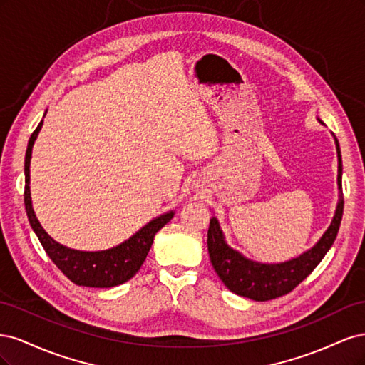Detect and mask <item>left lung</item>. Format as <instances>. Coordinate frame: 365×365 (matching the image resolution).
Masks as SVG:
<instances>
[{"label":"left lung","mask_w":365,"mask_h":365,"mask_svg":"<svg viewBox=\"0 0 365 365\" xmlns=\"http://www.w3.org/2000/svg\"><path fill=\"white\" fill-rule=\"evenodd\" d=\"M336 141L338 150V187H339V202L334 216L332 224L326 230L323 237L318 244L300 257L292 259L277 264H263L245 259L240 252L230 248L222 236V231L217 224L216 217L210 219L207 245L210 260L220 280L227 288L237 295L251 298L256 302H268L289 294L300 284L309 274H311L317 264L323 260L326 252L332 247L336 239L339 224L342 219V210H344V196H342V161L339 143Z\"/></svg>","instance_id":"1"}]
</instances>
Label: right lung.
<instances>
[{"label": "right lung", "mask_w": 365, "mask_h": 365, "mask_svg": "<svg viewBox=\"0 0 365 365\" xmlns=\"http://www.w3.org/2000/svg\"><path fill=\"white\" fill-rule=\"evenodd\" d=\"M42 121L38 128L33 130L29 140V146L26 152V189H24V204L29 216V222L35 231L41 245L48 254L51 262L63 272L65 277H68L73 283L79 286H88V288H113V286L121 284L130 280L141 268L143 262L146 260L148 252L152 247L153 236L161 230L169 220L173 217V213H165L143 227L138 233H135L129 240L123 244L97 252L88 251H76L63 247L53 240L39 224L35 212L31 208L30 197V158L31 148L35 143Z\"/></svg>", "instance_id": "obj_1"}]
</instances>
